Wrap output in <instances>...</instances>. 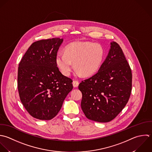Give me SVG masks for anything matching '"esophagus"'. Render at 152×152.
<instances>
[{
	"instance_id": "esophagus-1",
	"label": "esophagus",
	"mask_w": 152,
	"mask_h": 152,
	"mask_svg": "<svg viewBox=\"0 0 152 152\" xmlns=\"http://www.w3.org/2000/svg\"><path fill=\"white\" fill-rule=\"evenodd\" d=\"M73 87H75V88H76V87H77L78 86V85H79V82L78 81H77V80H74L73 82Z\"/></svg>"
}]
</instances>
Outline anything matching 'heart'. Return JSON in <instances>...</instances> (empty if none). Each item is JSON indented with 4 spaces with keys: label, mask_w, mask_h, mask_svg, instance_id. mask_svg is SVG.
<instances>
[{
    "label": "heart",
    "mask_w": 152,
    "mask_h": 152,
    "mask_svg": "<svg viewBox=\"0 0 152 152\" xmlns=\"http://www.w3.org/2000/svg\"><path fill=\"white\" fill-rule=\"evenodd\" d=\"M104 57V49L97 43L89 41H76L69 44L65 51L57 54L56 61L61 73L70 75L74 63L75 69L82 76H88L99 69Z\"/></svg>",
    "instance_id": "b5f03b06"
}]
</instances>
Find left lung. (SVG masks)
Returning a JSON list of instances; mask_svg holds the SVG:
<instances>
[{"label":"left lung","mask_w":152,"mask_h":152,"mask_svg":"<svg viewBox=\"0 0 152 152\" xmlns=\"http://www.w3.org/2000/svg\"><path fill=\"white\" fill-rule=\"evenodd\" d=\"M108 56L98 72L82 82L81 108L86 118L107 123L125 107L130 96L132 73L120 46L110 43Z\"/></svg>","instance_id":"obj_1"}]
</instances>
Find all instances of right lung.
Here are the masks:
<instances>
[{
  "label": "right lung",
  "mask_w": 152,
  "mask_h": 152,
  "mask_svg": "<svg viewBox=\"0 0 152 152\" xmlns=\"http://www.w3.org/2000/svg\"><path fill=\"white\" fill-rule=\"evenodd\" d=\"M63 39L54 38L32 43L19 64L18 88L28 113L41 120L57 115L72 90V80L61 74L56 58Z\"/></svg>",
  "instance_id": "obj_1"
}]
</instances>
